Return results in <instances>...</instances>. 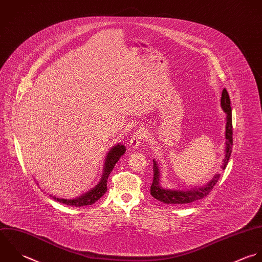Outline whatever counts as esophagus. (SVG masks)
Segmentation results:
<instances>
[{
    "mask_svg": "<svg viewBox=\"0 0 262 262\" xmlns=\"http://www.w3.org/2000/svg\"><path fill=\"white\" fill-rule=\"evenodd\" d=\"M145 138H146V133H145L144 129H139L132 135L129 146L133 149H136L142 144V142L144 141Z\"/></svg>",
    "mask_w": 262,
    "mask_h": 262,
    "instance_id": "34e87169",
    "label": "esophagus"
}]
</instances>
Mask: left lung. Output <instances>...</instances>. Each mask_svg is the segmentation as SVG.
Wrapping results in <instances>:
<instances>
[{
  "label": "left lung",
  "instance_id": "left-lung-1",
  "mask_svg": "<svg viewBox=\"0 0 262 262\" xmlns=\"http://www.w3.org/2000/svg\"><path fill=\"white\" fill-rule=\"evenodd\" d=\"M221 105L224 112L226 113V148H225V158L223 162L222 169L225 170L231 154H232V145H233V125H232V107L230 96L226 88L222 92L221 97ZM220 174L213 176V178L202 187H195L186 190L180 189H166L161 185V173L159 169V165L154 160V181L150 187V194L158 200L166 203V204H183L190 203L207 196L210 191L213 189L214 185L219 181Z\"/></svg>",
  "mask_w": 262,
  "mask_h": 262
}]
</instances>
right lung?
Wrapping results in <instances>:
<instances>
[{"label": "right lung", "instance_id": "right-lung-1", "mask_svg": "<svg viewBox=\"0 0 262 262\" xmlns=\"http://www.w3.org/2000/svg\"><path fill=\"white\" fill-rule=\"evenodd\" d=\"M125 151H126V147L123 144H117L110 149V151L106 155L104 164H103V172L101 174L100 181L94 188L89 190L85 194H83L79 197H76L74 199H64V198H57L52 195H50V196H52L58 202H61V203H64V204L70 205V206H75V207L93 204L106 192L107 178L111 174V172L113 171L115 165L120 160V158L125 154Z\"/></svg>", "mask_w": 262, "mask_h": 262}]
</instances>
